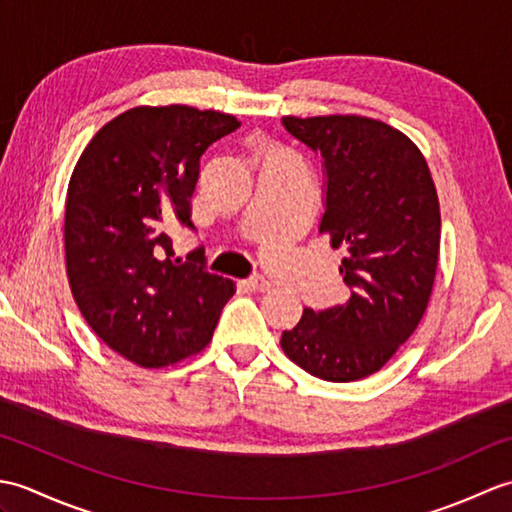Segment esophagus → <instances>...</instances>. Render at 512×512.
I'll list each match as a JSON object with an SVG mask.
<instances>
[{"instance_id":"1","label":"esophagus","mask_w":512,"mask_h":512,"mask_svg":"<svg viewBox=\"0 0 512 512\" xmlns=\"http://www.w3.org/2000/svg\"><path fill=\"white\" fill-rule=\"evenodd\" d=\"M242 286L246 290H253V292H266V290H270V281L266 277H262V275H255V277H250V279H244Z\"/></svg>"}]
</instances>
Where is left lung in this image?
<instances>
[{"mask_svg": "<svg viewBox=\"0 0 512 512\" xmlns=\"http://www.w3.org/2000/svg\"><path fill=\"white\" fill-rule=\"evenodd\" d=\"M325 165L319 231L343 248L350 299L303 310L281 350L308 374L352 383L378 372L416 332L436 281L440 202L427 160L391 125L356 114L284 116Z\"/></svg>", "mask_w": 512, "mask_h": 512, "instance_id": "1", "label": "left lung"}]
</instances>
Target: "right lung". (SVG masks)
<instances>
[{
  "mask_svg": "<svg viewBox=\"0 0 512 512\" xmlns=\"http://www.w3.org/2000/svg\"><path fill=\"white\" fill-rule=\"evenodd\" d=\"M239 121L189 105L127 110L83 149L65 200V268L83 319L114 352L154 369L209 345L231 279L204 250L173 259L171 226L193 228L200 158ZM191 259V257H189Z\"/></svg>",
  "mask_w": 512,
  "mask_h": 512,
  "instance_id": "add662e5",
  "label": "right lung"
}]
</instances>
